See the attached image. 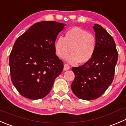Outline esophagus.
<instances>
[{
  "mask_svg": "<svg viewBox=\"0 0 126 126\" xmlns=\"http://www.w3.org/2000/svg\"><path fill=\"white\" fill-rule=\"evenodd\" d=\"M63 69H64V71L68 70V69H70V66L68 64H67V63H65V64H64V68H63Z\"/></svg>",
  "mask_w": 126,
  "mask_h": 126,
  "instance_id": "esophagus-1",
  "label": "esophagus"
}]
</instances>
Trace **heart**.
I'll return each mask as SVG.
<instances>
[{
	"label": "heart",
	"mask_w": 126,
	"mask_h": 126,
	"mask_svg": "<svg viewBox=\"0 0 126 126\" xmlns=\"http://www.w3.org/2000/svg\"><path fill=\"white\" fill-rule=\"evenodd\" d=\"M57 55L64 58L71 52L67 60L72 64L79 62L84 64L91 60L96 48V39L93 34L87 31L74 27L68 29L64 38L60 36L54 44Z\"/></svg>",
	"instance_id": "obj_1"
}]
</instances>
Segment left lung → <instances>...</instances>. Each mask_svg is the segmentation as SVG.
Returning <instances> with one entry per match:
<instances>
[{
  "label": "left lung",
  "mask_w": 126,
  "mask_h": 126,
  "mask_svg": "<svg viewBox=\"0 0 126 126\" xmlns=\"http://www.w3.org/2000/svg\"><path fill=\"white\" fill-rule=\"evenodd\" d=\"M93 29L96 39L93 57L83 65L72 68L75 74L72 92L79 99L88 101L102 96L112 83L118 56L112 36L99 24H94Z\"/></svg>",
  "instance_id": "left-lung-1"
}]
</instances>
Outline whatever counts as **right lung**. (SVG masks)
<instances>
[{
    "mask_svg": "<svg viewBox=\"0 0 126 126\" xmlns=\"http://www.w3.org/2000/svg\"><path fill=\"white\" fill-rule=\"evenodd\" d=\"M65 25L55 21L37 22L15 41L9 57L11 79L24 97L35 100L46 96L63 71L54 44Z\"/></svg>",
    "mask_w": 126,
    "mask_h": 126,
    "instance_id": "obj_1",
    "label": "right lung"
}]
</instances>
